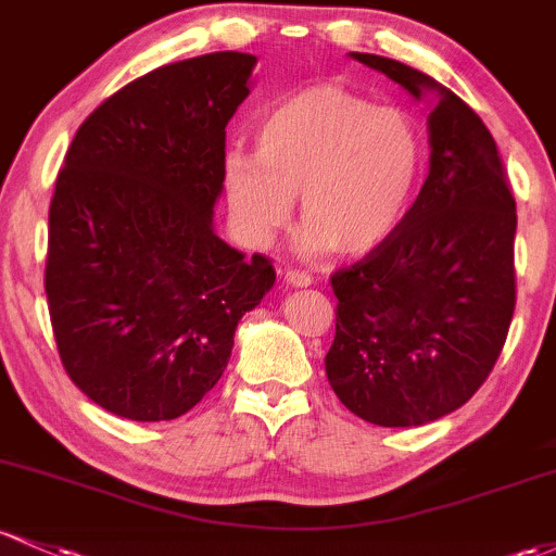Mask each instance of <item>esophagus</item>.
I'll list each match as a JSON object with an SVG mask.
<instances>
[{
  "label": "esophagus",
  "mask_w": 556,
  "mask_h": 556,
  "mask_svg": "<svg viewBox=\"0 0 556 556\" xmlns=\"http://www.w3.org/2000/svg\"><path fill=\"white\" fill-rule=\"evenodd\" d=\"M285 282L292 285V288H308V285H314V277L308 271H301V268H288Z\"/></svg>",
  "instance_id": "34e87169"
}]
</instances>
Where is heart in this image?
I'll list each match as a JSON object with an SVG mask.
<instances>
[{
	"label": "heart",
	"instance_id": "obj_1",
	"mask_svg": "<svg viewBox=\"0 0 556 556\" xmlns=\"http://www.w3.org/2000/svg\"><path fill=\"white\" fill-rule=\"evenodd\" d=\"M258 152L224 155V192L248 245L288 227L301 194L303 248L358 255L404 222L425 166V137L404 108L314 84L261 115Z\"/></svg>",
	"mask_w": 556,
	"mask_h": 556
}]
</instances>
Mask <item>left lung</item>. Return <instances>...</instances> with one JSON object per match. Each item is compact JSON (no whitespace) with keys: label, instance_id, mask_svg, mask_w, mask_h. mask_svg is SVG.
I'll return each mask as SVG.
<instances>
[{"label":"left lung","instance_id":"left-lung-1","mask_svg":"<svg viewBox=\"0 0 556 556\" xmlns=\"http://www.w3.org/2000/svg\"><path fill=\"white\" fill-rule=\"evenodd\" d=\"M427 113L430 174L399 229L332 274L334 395L380 427L435 422L465 406L502 353L515 314L517 211L491 131L467 102L399 60L351 52Z\"/></svg>","mask_w":556,"mask_h":556}]
</instances>
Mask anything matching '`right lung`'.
I'll return each mask as SVG.
<instances>
[{
  "instance_id": "add662e5",
  "label": "right lung",
  "mask_w": 556,
  "mask_h": 556,
  "mask_svg": "<svg viewBox=\"0 0 556 556\" xmlns=\"http://www.w3.org/2000/svg\"><path fill=\"white\" fill-rule=\"evenodd\" d=\"M255 58L163 65L73 137L50 205L45 290L60 362L110 414L161 422L222 380L242 316L271 290L266 255L213 229L227 124Z\"/></svg>"
}]
</instances>
